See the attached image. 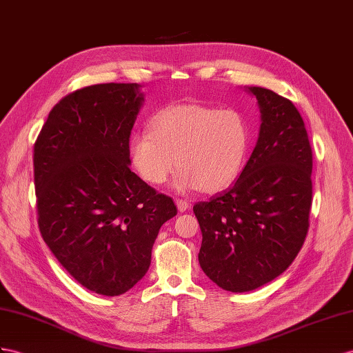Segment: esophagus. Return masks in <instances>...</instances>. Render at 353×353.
Here are the masks:
<instances>
[{
    "label": "esophagus",
    "mask_w": 353,
    "mask_h": 353,
    "mask_svg": "<svg viewBox=\"0 0 353 353\" xmlns=\"http://www.w3.org/2000/svg\"><path fill=\"white\" fill-rule=\"evenodd\" d=\"M176 205H177V209H179L180 213L186 212L189 207H191V204H189L186 200H176Z\"/></svg>",
    "instance_id": "esophagus-1"
}]
</instances>
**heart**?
<instances>
[{
	"label": "heart",
	"mask_w": 353,
	"mask_h": 353,
	"mask_svg": "<svg viewBox=\"0 0 353 353\" xmlns=\"http://www.w3.org/2000/svg\"><path fill=\"white\" fill-rule=\"evenodd\" d=\"M250 141L249 121L236 108L183 103L153 116L150 132L132 134L128 153L134 170L149 185H164L179 165L176 191L218 192L240 174Z\"/></svg>",
	"instance_id": "heart-1"
}]
</instances>
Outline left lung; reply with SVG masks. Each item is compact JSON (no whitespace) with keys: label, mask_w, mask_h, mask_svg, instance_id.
Listing matches in <instances>:
<instances>
[{"label":"left lung","mask_w":353,"mask_h":353,"mask_svg":"<svg viewBox=\"0 0 353 353\" xmlns=\"http://www.w3.org/2000/svg\"><path fill=\"white\" fill-rule=\"evenodd\" d=\"M256 146L231 188L196 203L203 243L198 261L225 291L249 292L292 264L309 230L312 148L301 114L289 99L259 86Z\"/></svg>","instance_id":"left-lung-1"}]
</instances>
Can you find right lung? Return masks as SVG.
<instances>
[{
  "mask_svg": "<svg viewBox=\"0 0 353 353\" xmlns=\"http://www.w3.org/2000/svg\"><path fill=\"white\" fill-rule=\"evenodd\" d=\"M139 83L92 85L52 108L34 146L43 240L89 291L116 296L148 273L159 228L174 218L170 196L130 170Z\"/></svg>",
  "mask_w": 353,
  "mask_h": 353,
  "instance_id": "obj_1",
  "label": "right lung"
}]
</instances>
